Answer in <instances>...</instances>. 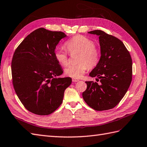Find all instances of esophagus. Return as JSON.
<instances>
[{
  "mask_svg": "<svg viewBox=\"0 0 147 147\" xmlns=\"http://www.w3.org/2000/svg\"><path fill=\"white\" fill-rule=\"evenodd\" d=\"M72 81H73V82H74V83H75V82H78V81H79V80H78V79H76V78H73V79H72Z\"/></svg>",
  "mask_w": 147,
  "mask_h": 147,
  "instance_id": "esophagus-1",
  "label": "esophagus"
}]
</instances>
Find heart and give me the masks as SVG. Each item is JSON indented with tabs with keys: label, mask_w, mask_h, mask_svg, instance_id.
I'll return each mask as SVG.
<instances>
[{
	"label": "heart",
	"mask_w": 147,
	"mask_h": 147,
	"mask_svg": "<svg viewBox=\"0 0 147 147\" xmlns=\"http://www.w3.org/2000/svg\"><path fill=\"white\" fill-rule=\"evenodd\" d=\"M94 45L93 40L83 36H74L66 42L65 46L69 53H80L78 60L79 63L68 66L64 69L67 76L79 78L84 74L88 67L92 68L97 65L100 59V52ZM54 57L61 65L66 66L68 64V54L64 49H56Z\"/></svg>",
	"instance_id": "b5f03b06"
}]
</instances>
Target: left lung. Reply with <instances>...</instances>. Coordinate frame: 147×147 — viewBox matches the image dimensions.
I'll return each instance as SVG.
<instances>
[{
  "label": "left lung",
  "instance_id": "left-lung-1",
  "mask_svg": "<svg viewBox=\"0 0 147 147\" xmlns=\"http://www.w3.org/2000/svg\"><path fill=\"white\" fill-rule=\"evenodd\" d=\"M88 33L99 36L101 57L89 75L100 79L101 84L86 81L87 88L83 98L94 110H108L120 103L128 90L132 80L131 57L124 44L116 37L100 30Z\"/></svg>",
  "mask_w": 147,
  "mask_h": 147
}]
</instances>
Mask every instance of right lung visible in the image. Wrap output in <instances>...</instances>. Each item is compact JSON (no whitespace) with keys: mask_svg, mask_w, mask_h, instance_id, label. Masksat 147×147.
Masks as SVG:
<instances>
[{"mask_svg":"<svg viewBox=\"0 0 147 147\" xmlns=\"http://www.w3.org/2000/svg\"><path fill=\"white\" fill-rule=\"evenodd\" d=\"M66 36L63 32L39 28L23 40L13 54V88L22 105L34 114L47 115L55 111L72 82L69 77L59 78L63 71L54 57L56 46Z\"/></svg>","mask_w":147,"mask_h":147,"instance_id":"right-lung-1","label":"right lung"}]
</instances>
